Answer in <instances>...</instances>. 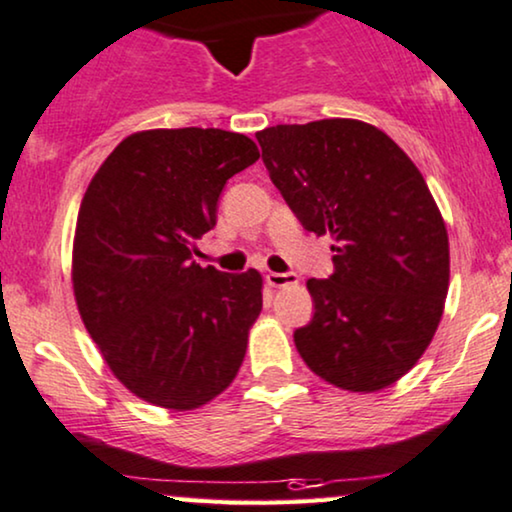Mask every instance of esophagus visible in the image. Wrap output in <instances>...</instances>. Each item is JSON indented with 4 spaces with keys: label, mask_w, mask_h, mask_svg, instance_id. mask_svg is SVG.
<instances>
[{
    "label": "esophagus",
    "mask_w": 512,
    "mask_h": 512,
    "mask_svg": "<svg viewBox=\"0 0 512 512\" xmlns=\"http://www.w3.org/2000/svg\"><path fill=\"white\" fill-rule=\"evenodd\" d=\"M267 283L271 288H285V285H295L297 283V274H276V271H269Z\"/></svg>",
    "instance_id": "obj_1"
}]
</instances>
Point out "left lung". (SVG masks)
Masks as SVG:
<instances>
[{
  "mask_svg": "<svg viewBox=\"0 0 512 512\" xmlns=\"http://www.w3.org/2000/svg\"><path fill=\"white\" fill-rule=\"evenodd\" d=\"M271 182L306 231L330 234L335 274L309 278L316 313L295 332L311 372L351 393L391 386L438 330L449 238L410 156L358 119L257 133Z\"/></svg>",
  "mask_w": 512,
  "mask_h": 512,
  "instance_id": "1",
  "label": "left lung"
}]
</instances>
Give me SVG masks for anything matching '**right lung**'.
<instances>
[{"label":"right lung","instance_id":"1","mask_svg":"<svg viewBox=\"0 0 512 512\" xmlns=\"http://www.w3.org/2000/svg\"><path fill=\"white\" fill-rule=\"evenodd\" d=\"M260 159L248 135L152 128L102 161L77 215L72 288L114 377L145 403L199 410L231 381L262 311V276L192 260L222 187Z\"/></svg>","mask_w":512,"mask_h":512}]
</instances>
